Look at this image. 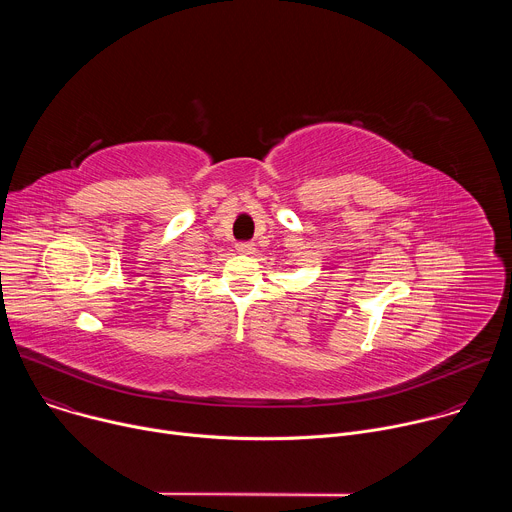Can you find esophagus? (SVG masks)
Returning a JSON list of instances; mask_svg holds the SVG:
<instances>
[{
	"mask_svg": "<svg viewBox=\"0 0 512 512\" xmlns=\"http://www.w3.org/2000/svg\"><path fill=\"white\" fill-rule=\"evenodd\" d=\"M237 251L243 253V255H253V253H255V243H251V241L239 243V245H237Z\"/></svg>",
	"mask_w": 512,
	"mask_h": 512,
	"instance_id": "34e87169",
	"label": "esophagus"
}]
</instances>
